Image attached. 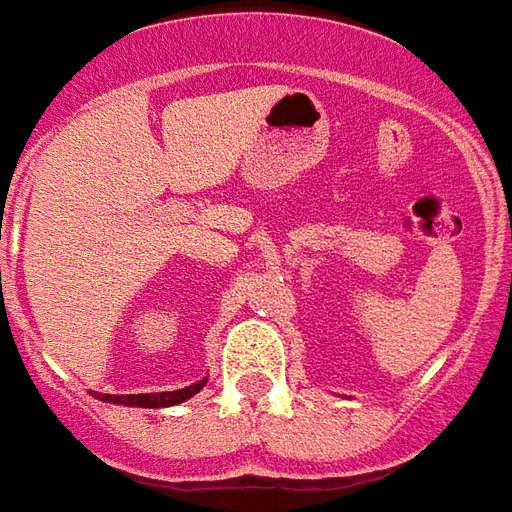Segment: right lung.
Returning <instances> with one entry per match:
<instances>
[{
    "label": "right lung",
    "instance_id": "add662e5",
    "mask_svg": "<svg viewBox=\"0 0 512 512\" xmlns=\"http://www.w3.org/2000/svg\"><path fill=\"white\" fill-rule=\"evenodd\" d=\"M207 384V376L199 382L188 384L182 390H171V393H138V395H111V393H92L98 401L106 404H119V406H138V409H166V406H177L182 401H188L193 395L199 393L201 387Z\"/></svg>",
    "mask_w": 512,
    "mask_h": 512
}]
</instances>
